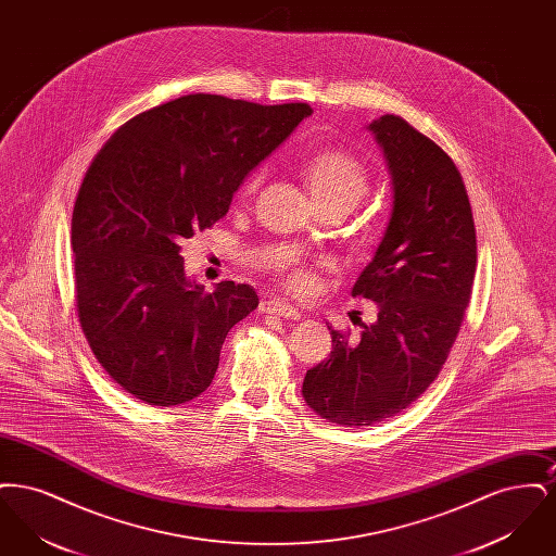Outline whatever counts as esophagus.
I'll return each mask as SVG.
<instances>
[{
  "mask_svg": "<svg viewBox=\"0 0 556 556\" xmlns=\"http://www.w3.org/2000/svg\"><path fill=\"white\" fill-rule=\"evenodd\" d=\"M261 311L266 315H277V317L290 318V320H298L302 317L298 308H293L286 302H279V300H266L261 304Z\"/></svg>",
  "mask_w": 556,
  "mask_h": 556,
  "instance_id": "esophagus-1",
  "label": "esophagus"
}]
</instances>
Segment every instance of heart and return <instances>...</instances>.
Returning <instances> with one entry per match:
<instances>
[{"instance_id": "b5f03b06", "label": "heart", "mask_w": 556, "mask_h": 556, "mask_svg": "<svg viewBox=\"0 0 556 556\" xmlns=\"http://www.w3.org/2000/svg\"><path fill=\"white\" fill-rule=\"evenodd\" d=\"M304 179L317 206H338L350 211L369 191V170L354 154L336 148L318 150L302 164ZM263 181V173H252L243 186L241 195H252ZM288 288L306 291L313 286V273L304 265H290L283 270Z\"/></svg>"}]
</instances>
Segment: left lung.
<instances>
[{"label": "left lung", "instance_id": "left-lung-1", "mask_svg": "<svg viewBox=\"0 0 556 556\" xmlns=\"http://www.w3.org/2000/svg\"><path fill=\"white\" fill-rule=\"evenodd\" d=\"M392 177V214L352 295L377 304L358 340L331 331V354L306 370L302 396L344 427L381 424L413 404L448 358L477 266L473 212L448 154L404 118L372 121Z\"/></svg>", "mask_w": 556, "mask_h": 556}]
</instances>
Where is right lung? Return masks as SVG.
<instances>
[{"instance_id": "add662e5", "label": "right lung", "mask_w": 556, "mask_h": 556, "mask_svg": "<svg viewBox=\"0 0 556 556\" xmlns=\"http://www.w3.org/2000/svg\"><path fill=\"white\" fill-rule=\"evenodd\" d=\"M311 114L193 93L137 114L98 152L73 211L77 313L125 392L154 406L206 392L258 295L233 281L204 291L181 243L223 218L250 170Z\"/></svg>"}]
</instances>
